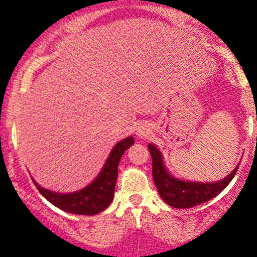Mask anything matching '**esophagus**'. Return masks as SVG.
Segmentation results:
<instances>
[{"mask_svg": "<svg viewBox=\"0 0 257 257\" xmlns=\"http://www.w3.org/2000/svg\"><path fill=\"white\" fill-rule=\"evenodd\" d=\"M149 134H150V128L149 125H147V124H142V125H139L138 129H137V136H138V138L145 139L149 137Z\"/></svg>", "mask_w": 257, "mask_h": 257, "instance_id": "esophagus-1", "label": "esophagus"}]
</instances>
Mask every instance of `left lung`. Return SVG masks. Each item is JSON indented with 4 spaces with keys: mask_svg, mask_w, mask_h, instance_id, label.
<instances>
[{
    "mask_svg": "<svg viewBox=\"0 0 257 257\" xmlns=\"http://www.w3.org/2000/svg\"><path fill=\"white\" fill-rule=\"evenodd\" d=\"M153 162V179L158 193L168 205L177 209H188L199 204L206 203L221 193L230 184L239 169V164L227 177L211 183L189 181L175 178L167 169L163 160V154L154 144L148 145Z\"/></svg>",
    "mask_w": 257,
    "mask_h": 257,
    "instance_id": "obj_1",
    "label": "left lung"
}]
</instances>
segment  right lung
Listing matches in <instances>:
<instances>
[{"label":"right lung","instance_id":"right-lung-1","mask_svg":"<svg viewBox=\"0 0 257 257\" xmlns=\"http://www.w3.org/2000/svg\"><path fill=\"white\" fill-rule=\"evenodd\" d=\"M133 144L134 138L128 137L114 145L97 178L80 190L66 194L56 193L41 186L33 179L32 180L42 196L58 209L76 215L99 214L113 201L114 189L118 178V164L124 152Z\"/></svg>","mask_w":257,"mask_h":257}]
</instances>
